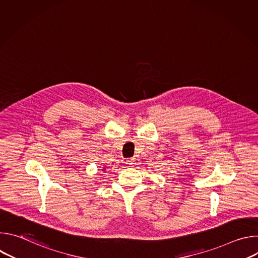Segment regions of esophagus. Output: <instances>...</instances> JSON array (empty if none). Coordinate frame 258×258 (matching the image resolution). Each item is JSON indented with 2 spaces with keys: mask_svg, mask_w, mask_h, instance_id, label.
I'll use <instances>...</instances> for the list:
<instances>
[{
  "mask_svg": "<svg viewBox=\"0 0 258 258\" xmlns=\"http://www.w3.org/2000/svg\"><path fill=\"white\" fill-rule=\"evenodd\" d=\"M126 164H127L128 166H135V165H136V159H135V158H128V159L126 160Z\"/></svg>",
  "mask_w": 258,
  "mask_h": 258,
  "instance_id": "34e87169",
  "label": "esophagus"
}]
</instances>
